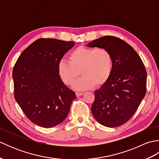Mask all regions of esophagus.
Wrapping results in <instances>:
<instances>
[{
    "instance_id": "1",
    "label": "esophagus",
    "mask_w": 159,
    "mask_h": 159,
    "mask_svg": "<svg viewBox=\"0 0 159 159\" xmlns=\"http://www.w3.org/2000/svg\"><path fill=\"white\" fill-rule=\"evenodd\" d=\"M83 92H76V97L81 96L83 95Z\"/></svg>"
}]
</instances>
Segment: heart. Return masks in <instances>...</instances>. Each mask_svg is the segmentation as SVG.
Here are the masks:
<instances>
[{"label":"heart","instance_id":"heart-1","mask_svg":"<svg viewBox=\"0 0 159 159\" xmlns=\"http://www.w3.org/2000/svg\"><path fill=\"white\" fill-rule=\"evenodd\" d=\"M113 59L106 48L80 46L69 55L68 61L58 63V74L67 85H72L81 72L83 77L74 84L76 90H86L101 86L109 79L113 71Z\"/></svg>","mask_w":159,"mask_h":159}]
</instances>
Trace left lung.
Listing matches in <instances>:
<instances>
[{
	"mask_svg": "<svg viewBox=\"0 0 159 159\" xmlns=\"http://www.w3.org/2000/svg\"><path fill=\"white\" fill-rule=\"evenodd\" d=\"M86 46L107 49L113 63L109 79L95 91L93 116L104 126H120L130 119L143 99L146 92V68L133 47L116 37H102Z\"/></svg>",
	"mask_w": 159,
	"mask_h": 159,
	"instance_id": "1",
	"label": "left lung"
}]
</instances>
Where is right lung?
Returning a JSON list of instances; mask_svg holds the SVG:
<instances>
[{
	"label": "right lung",
	"mask_w": 159,
	"mask_h": 159,
	"mask_svg": "<svg viewBox=\"0 0 159 159\" xmlns=\"http://www.w3.org/2000/svg\"><path fill=\"white\" fill-rule=\"evenodd\" d=\"M74 42L38 39L20 55L13 70L14 97L28 119L43 128L61 123L76 98L61 79L57 66Z\"/></svg>",
	"instance_id": "obj_1"
}]
</instances>
